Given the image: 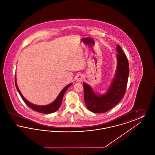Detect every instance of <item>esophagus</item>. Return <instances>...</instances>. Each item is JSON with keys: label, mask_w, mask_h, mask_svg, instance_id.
Masks as SVG:
<instances>
[{"label": "esophagus", "mask_w": 155, "mask_h": 155, "mask_svg": "<svg viewBox=\"0 0 155 155\" xmlns=\"http://www.w3.org/2000/svg\"><path fill=\"white\" fill-rule=\"evenodd\" d=\"M84 80V76L82 75H81V74H78V75H77V80L78 81H82Z\"/></svg>", "instance_id": "esophagus-1"}]
</instances>
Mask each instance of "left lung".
I'll use <instances>...</instances> for the list:
<instances>
[{"label": "left lung", "instance_id": "obj_1", "mask_svg": "<svg viewBox=\"0 0 155 155\" xmlns=\"http://www.w3.org/2000/svg\"><path fill=\"white\" fill-rule=\"evenodd\" d=\"M117 68L110 87L104 95H96L92 88L83 84L84 101L89 110L102 113L110 110L122 99L125 95L129 75V63L125 53L118 45L117 46Z\"/></svg>", "mask_w": 155, "mask_h": 155}]
</instances>
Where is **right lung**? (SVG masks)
Here are the masks:
<instances>
[{
    "label": "right lung",
    "instance_id": "obj_1",
    "mask_svg": "<svg viewBox=\"0 0 155 155\" xmlns=\"http://www.w3.org/2000/svg\"><path fill=\"white\" fill-rule=\"evenodd\" d=\"M15 87L17 89V91H18L20 95L21 96L22 100L24 101V102L26 103V104L29 107L32 109V110L38 111V112H39V113H45V114H48V113H53L54 111H56L59 109V107L61 106V102H62L63 97L64 93L66 92V91L68 88L70 87L72 85V84H70L69 85H68L64 88L61 91V92L59 94V95L58 96V97L56 98V99L53 103L49 104V105H46V106H37V105H35V104H33L30 103L24 98V96H22V95L21 94V93L20 92L19 89L18 88V87L17 85L16 81H15Z\"/></svg>",
    "mask_w": 155,
    "mask_h": 155
}]
</instances>
